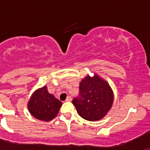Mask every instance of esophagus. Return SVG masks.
<instances>
[{
	"label": "esophagus",
	"mask_w": 150,
	"mask_h": 150,
	"mask_svg": "<svg viewBox=\"0 0 150 150\" xmlns=\"http://www.w3.org/2000/svg\"><path fill=\"white\" fill-rule=\"evenodd\" d=\"M71 100H72V98L71 96H67L66 98V101H71Z\"/></svg>",
	"instance_id": "34e87169"
}]
</instances>
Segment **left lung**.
<instances>
[{
    "instance_id": "left-lung-1",
    "label": "left lung",
    "mask_w": 150,
    "mask_h": 150,
    "mask_svg": "<svg viewBox=\"0 0 150 150\" xmlns=\"http://www.w3.org/2000/svg\"><path fill=\"white\" fill-rule=\"evenodd\" d=\"M72 103L78 114L88 121L104 117L113 103V92L107 81L95 74L86 76L79 83V95Z\"/></svg>"
}]
</instances>
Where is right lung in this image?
Returning a JSON list of instances; mask_svg holds the SVG:
<instances>
[{"mask_svg":"<svg viewBox=\"0 0 150 150\" xmlns=\"http://www.w3.org/2000/svg\"><path fill=\"white\" fill-rule=\"evenodd\" d=\"M62 105V102L49 93L45 86L33 93L28 103V109L36 119L48 122L57 116Z\"/></svg>","mask_w":150,"mask_h":150,"instance_id":"obj_1","label":"right lung"}]
</instances>
